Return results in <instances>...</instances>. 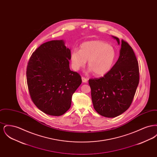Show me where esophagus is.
Here are the masks:
<instances>
[{"label":"esophagus","mask_w":157,"mask_h":157,"mask_svg":"<svg viewBox=\"0 0 157 157\" xmlns=\"http://www.w3.org/2000/svg\"><path fill=\"white\" fill-rule=\"evenodd\" d=\"M82 81L83 83H87L88 82V79L84 78V77H82Z\"/></svg>","instance_id":"1"}]
</instances>
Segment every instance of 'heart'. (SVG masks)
<instances>
[{"mask_svg": "<svg viewBox=\"0 0 157 157\" xmlns=\"http://www.w3.org/2000/svg\"><path fill=\"white\" fill-rule=\"evenodd\" d=\"M116 58L115 49L102 40L85 42L80 45V50L73 49L70 55L72 67L75 71L84 67L88 60V72H94L99 76L110 71Z\"/></svg>", "mask_w": 157, "mask_h": 157, "instance_id": "heart-1", "label": "heart"}]
</instances>
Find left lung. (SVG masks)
<instances>
[{
    "instance_id": "1",
    "label": "left lung",
    "mask_w": 157,
    "mask_h": 157,
    "mask_svg": "<svg viewBox=\"0 0 157 157\" xmlns=\"http://www.w3.org/2000/svg\"><path fill=\"white\" fill-rule=\"evenodd\" d=\"M121 44L120 56L110 71L99 79H90L89 84L95 111L107 118L118 117L126 111L134 97L140 79L139 67L131 46L112 36Z\"/></svg>"
}]
</instances>
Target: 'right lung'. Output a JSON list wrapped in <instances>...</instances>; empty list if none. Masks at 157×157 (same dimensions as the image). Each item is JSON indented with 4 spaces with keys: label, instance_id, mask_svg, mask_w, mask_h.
I'll return each mask as SVG.
<instances>
[{
    "label": "right lung",
    "instance_id": "1",
    "mask_svg": "<svg viewBox=\"0 0 157 157\" xmlns=\"http://www.w3.org/2000/svg\"><path fill=\"white\" fill-rule=\"evenodd\" d=\"M71 49L63 40L40 45L32 53L26 71L30 97L45 113L60 116L71 106L72 97L82 83L81 77L71 71Z\"/></svg>",
    "mask_w": 157,
    "mask_h": 157
}]
</instances>
